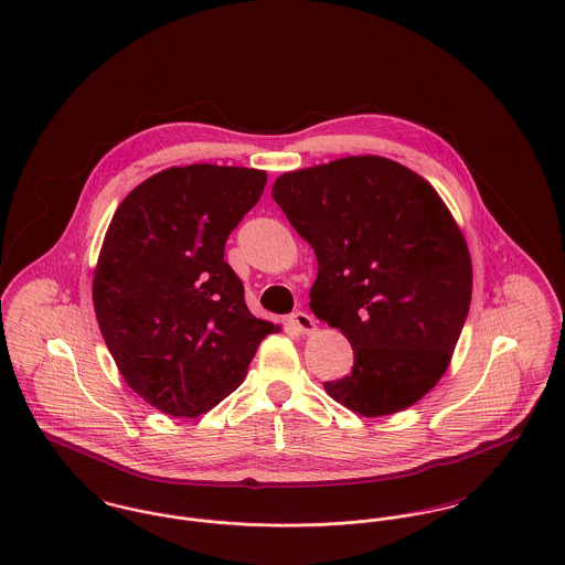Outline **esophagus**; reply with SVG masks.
<instances>
[{
	"mask_svg": "<svg viewBox=\"0 0 565 565\" xmlns=\"http://www.w3.org/2000/svg\"><path fill=\"white\" fill-rule=\"evenodd\" d=\"M287 322L291 323L296 330L305 332V334H311L316 330V320L307 313V311H294Z\"/></svg>",
	"mask_w": 565,
	"mask_h": 565,
	"instance_id": "34e87169",
	"label": "esophagus"
}]
</instances>
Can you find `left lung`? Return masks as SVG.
Masks as SVG:
<instances>
[{
	"mask_svg": "<svg viewBox=\"0 0 565 565\" xmlns=\"http://www.w3.org/2000/svg\"><path fill=\"white\" fill-rule=\"evenodd\" d=\"M271 198L318 256L311 311L354 352L326 394L365 417L417 403L472 300L470 252L437 191L401 162L348 157L282 173Z\"/></svg>",
	"mask_w": 565,
	"mask_h": 565,
	"instance_id": "8db88e82",
	"label": "left lung"
}]
</instances>
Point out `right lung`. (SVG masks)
<instances>
[{
	"mask_svg": "<svg viewBox=\"0 0 565 565\" xmlns=\"http://www.w3.org/2000/svg\"><path fill=\"white\" fill-rule=\"evenodd\" d=\"M265 182V171L245 167H169L113 215L93 276L95 316L126 383L167 415L222 403L278 330L249 313L224 260Z\"/></svg>",
	"mask_w": 565,
	"mask_h": 565,
	"instance_id": "1",
	"label": "right lung"
}]
</instances>
